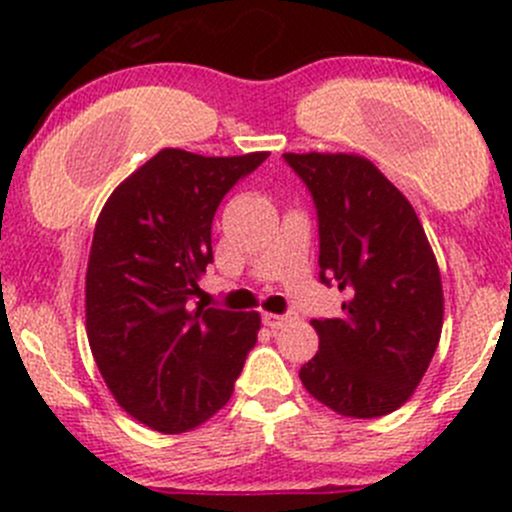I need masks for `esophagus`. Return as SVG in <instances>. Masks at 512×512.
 I'll use <instances>...</instances> for the list:
<instances>
[{
  "label": "esophagus",
  "instance_id": "esophagus-1",
  "mask_svg": "<svg viewBox=\"0 0 512 512\" xmlns=\"http://www.w3.org/2000/svg\"><path fill=\"white\" fill-rule=\"evenodd\" d=\"M262 322H265V327H270V329H282L289 322V317H285V314L265 312L262 314Z\"/></svg>",
  "mask_w": 512,
  "mask_h": 512
}]
</instances>
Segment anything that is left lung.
Segmentation results:
<instances>
[{"instance_id":"1","label":"left lung","mask_w":512,"mask_h":512,"mask_svg":"<svg viewBox=\"0 0 512 512\" xmlns=\"http://www.w3.org/2000/svg\"><path fill=\"white\" fill-rule=\"evenodd\" d=\"M319 220V280L347 292L342 317L312 319L319 352L304 389L352 418L386 416L421 384L443 327V287L421 220L371 160L285 153Z\"/></svg>"}]
</instances>
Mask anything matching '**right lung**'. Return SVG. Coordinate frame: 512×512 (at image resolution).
<instances>
[{
  "instance_id": "1",
  "label": "right lung",
  "mask_w": 512,
  "mask_h": 512,
  "mask_svg": "<svg viewBox=\"0 0 512 512\" xmlns=\"http://www.w3.org/2000/svg\"><path fill=\"white\" fill-rule=\"evenodd\" d=\"M270 153L205 158L163 148L111 193L86 270V334L126 414L183 433L230 401L257 312L190 307L213 262L215 210Z\"/></svg>"
}]
</instances>
